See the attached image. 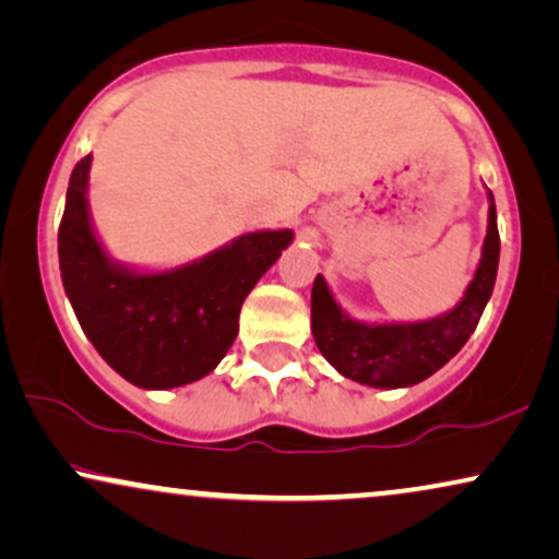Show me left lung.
<instances>
[{
    "label": "left lung",
    "instance_id": "obj_1",
    "mask_svg": "<svg viewBox=\"0 0 559 559\" xmlns=\"http://www.w3.org/2000/svg\"><path fill=\"white\" fill-rule=\"evenodd\" d=\"M498 255L496 202L488 191V229L480 260L463 299L440 317L419 322H366L349 317L319 273L311 288V334L326 362L370 389H408L455 357L478 326L493 294Z\"/></svg>",
    "mask_w": 559,
    "mask_h": 559
}]
</instances>
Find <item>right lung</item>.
<instances>
[{
    "instance_id": "right-lung-1",
    "label": "right lung",
    "mask_w": 559,
    "mask_h": 559,
    "mask_svg": "<svg viewBox=\"0 0 559 559\" xmlns=\"http://www.w3.org/2000/svg\"><path fill=\"white\" fill-rule=\"evenodd\" d=\"M92 155L76 163L58 229L61 281L96 353L138 389L168 391L210 376L237 337L242 301L294 242V229L242 233L176 267L119 263L88 206Z\"/></svg>"
}]
</instances>
